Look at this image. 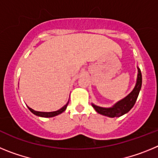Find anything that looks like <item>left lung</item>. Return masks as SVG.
I'll use <instances>...</instances> for the list:
<instances>
[{"label": "left lung", "instance_id": "1", "mask_svg": "<svg viewBox=\"0 0 158 158\" xmlns=\"http://www.w3.org/2000/svg\"><path fill=\"white\" fill-rule=\"evenodd\" d=\"M138 71H139V73H138L136 85L133 89V91L131 92L127 96H126L120 101H118L112 107H110V108H104V107H98L94 104H92L95 110L101 115L111 117V118L119 117L127 113L135 105L137 98L139 96L141 87H142V73L139 68H138Z\"/></svg>", "mask_w": 158, "mask_h": 158}]
</instances>
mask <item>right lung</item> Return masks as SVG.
Here are the masks:
<instances>
[{"label":"right lung","instance_id":"1","mask_svg":"<svg viewBox=\"0 0 158 158\" xmlns=\"http://www.w3.org/2000/svg\"><path fill=\"white\" fill-rule=\"evenodd\" d=\"M68 104H69V102H68V103H67V104H65L64 107H62L61 109L58 110V111H51V112H42V111H35V110L31 109V107H28V109L30 110V111H31L33 114H35V115H38V116H40V117H45V118H48V117L56 116V115H59V114H61V113L63 112V111L66 109L67 106H68Z\"/></svg>","mask_w":158,"mask_h":158}]
</instances>
